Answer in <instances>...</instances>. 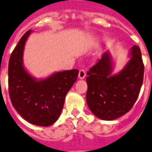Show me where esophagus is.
Here are the masks:
<instances>
[{
  "instance_id": "esophagus-1",
  "label": "esophagus",
  "mask_w": 152,
  "mask_h": 152,
  "mask_svg": "<svg viewBox=\"0 0 152 152\" xmlns=\"http://www.w3.org/2000/svg\"><path fill=\"white\" fill-rule=\"evenodd\" d=\"M85 76H86V73L84 70H80L78 73V77L80 79H83L85 78Z\"/></svg>"
}]
</instances>
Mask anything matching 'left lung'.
<instances>
[{
    "label": "left lung",
    "mask_w": 152,
    "mask_h": 152,
    "mask_svg": "<svg viewBox=\"0 0 152 152\" xmlns=\"http://www.w3.org/2000/svg\"><path fill=\"white\" fill-rule=\"evenodd\" d=\"M130 60L117 74L110 51L104 53L96 65L88 71L86 101L91 113L103 120H113L129 112L135 103L144 77L141 50L133 46Z\"/></svg>",
    "instance_id": "1"
}]
</instances>
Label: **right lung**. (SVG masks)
<instances>
[{"mask_svg":"<svg viewBox=\"0 0 152 152\" xmlns=\"http://www.w3.org/2000/svg\"><path fill=\"white\" fill-rule=\"evenodd\" d=\"M32 32L24 34L10 56L9 96L22 118L34 125L48 126L58 120L66 95L77 80L78 70L55 72L42 79L32 76L23 64L25 45Z\"/></svg>","mask_w":152,"mask_h":152,"instance_id":"add662e5","label":"right lung"}]
</instances>
